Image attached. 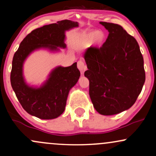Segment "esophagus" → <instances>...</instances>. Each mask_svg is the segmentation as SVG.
I'll list each match as a JSON object with an SVG mask.
<instances>
[{"instance_id":"esophagus-1","label":"esophagus","mask_w":156,"mask_h":156,"mask_svg":"<svg viewBox=\"0 0 156 156\" xmlns=\"http://www.w3.org/2000/svg\"><path fill=\"white\" fill-rule=\"evenodd\" d=\"M77 66H78V69H79L81 73H83L84 71L87 69V66H86V64H85V63H84L83 61H82V60L78 61Z\"/></svg>"}]
</instances>
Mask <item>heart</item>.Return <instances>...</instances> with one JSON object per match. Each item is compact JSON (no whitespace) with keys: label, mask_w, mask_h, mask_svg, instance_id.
Masks as SVG:
<instances>
[{"label":"heart","mask_w":156,"mask_h":156,"mask_svg":"<svg viewBox=\"0 0 156 156\" xmlns=\"http://www.w3.org/2000/svg\"><path fill=\"white\" fill-rule=\"evenodd\" d=\"M105 34L102 31H93L89 33H83L80 36V44L82 45H89L91 42H94L97 44H101L103 42Z\"/></svg>","instance_id":"heart-1"}]
</instances>
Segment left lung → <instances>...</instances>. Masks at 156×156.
Masks as SVG:
<instances>
[{"label":"left lung","mask_w":156,"mask_h":156,"mask_svg":"<svg viewBox=\"0 0 156 156\" xmlns=\"http://www.w3.org/2000/svg\"><path fill=\"white\" fill-rule=\"evenodd\" d=\"M109 32L101 48L84 53L89 96L102 115H114L135 103L145 81L144 59L133 37L118 24L100 22Z\"/></svg>","instance_id":"8db88e82"}]
</instances>
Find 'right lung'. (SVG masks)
I'll list each match as a JSON object with an SVG mask.
<instances>
[{
  "instance_id": "obj_1",
  "label": "right lung",
  "mask_w": 156,
  "mask_h": 156,
  "mask_svg": "<svg viewBox=\"0 0 156 156\" xmlns=\"http://www.w3.org/2000/svg\"><path fill=\"white\" fill-rule=\"evenodd\" d=\"M77 22L64 20L32 31L23 39L12 60L11 84L23 108L32 116L42 119L59 117L64 112L69 90L78 82L80 73L77 63L67 67H57L42 87L27 85L23 76V66L28 55L39 48L58 51L65 48V31L78 27Z\"/></svg>"
}]
</instances>
